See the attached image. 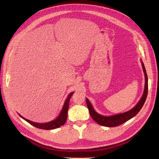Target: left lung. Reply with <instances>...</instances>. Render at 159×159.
Masks as SVG:
<instances>
[{
	"label": "left lung",
	"instance_id": "8db88e82",
	"mask_svg": "<svg viewBox=\"0 0 159 159\" xmlns=\"http://www.w3.org/2000/svg\"><path fill=\"white\" fill-rule=\"evenodd\" d=\"M141 64H142L144 74H145V89H144V93L143 94V96L141 98L140 101H139V103L131 110L128 111L125 113L117 114L115 115H112V116H108V117L103 116V115H101L96 112L94 110V109L93 108L92 105H91L88 99H86V103H87V106L89 109V114L91 115V117H92V119L96 123H98L99 125H100L105 126V127H117L118 125H120L124 123L125 122L127 121L128 120L131 119V118L135 116V115L139 112V111L141 109L144 103L145 102L147 97V93H148L147 74L145 66H144V64L142 61H141Z\"/></svg>",
	"mask_w": 159,
	"mask_h": 159
}]
</instances>
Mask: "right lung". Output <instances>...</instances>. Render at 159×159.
I'll return each mask as SVG.
<instances>
[{"label": "right lung", "mask_w": 159, "mask_h": 159, "mask_svg": "<svg viewBox=\"0 0 159 159\" xmlns=\"http://www.w3.org/2000/svg\"><path fill=\"white\" fill-rule=\"evenodd\" d=\"M74 94V92L70 93L68 98L66 99L64 105L63 106V108L61 109V111L60 113V114L59 115V116L57 117L56 119L53 120L52 121H50L48 123H34L32 122L30 120H28L26 119H25V117H23L22 116H21L20 115V117H22L23 119H25V121H26L28 123H29L30 124H31L32 125L34 126L38 129H46V130H50V129H56L60 127L61 126L64 125V123H66V120H67V116H68V108H69V103H70V98L72 96V95Z\"/></svg>", "instance_id": "add662e5"}]
</instances>
